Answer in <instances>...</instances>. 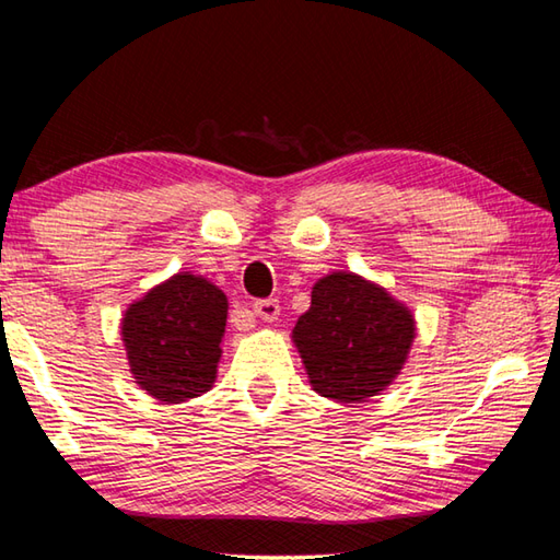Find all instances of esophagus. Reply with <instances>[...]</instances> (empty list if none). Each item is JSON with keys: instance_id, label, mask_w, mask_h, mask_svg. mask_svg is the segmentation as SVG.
Segmentation results:
<instances>
[{"instance_id": "34e87169", "label": "esophagus", "mask_w": 560, "mask_h": 560, "mask_svg": "<svg viewBox=\"0 0 560 560\" xmlns=\"http://www.w3.org/2000/svg\"><path fill=\"white\" fill-rule=\"evenodd\" d=\"M252 313H255L259 320L265 323H273L281 313V305L277 299H261V301H255L252 303Z\"/></svg>"}]
</instances>
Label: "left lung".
<instances>
[{
  "label": "left lung",
  "instance_id": "1",
  "mask_svg": "<svg viewBox=\"0 0 560 560\" xmlns=\"http://www.w3.org/2000/svg\"><path fill=\"white\" fill-rule=\"evenodd\" d=\"M415 339L410 311L376 283L335 271L313 287L293 342L313 390L337 402H364L400 374Z\"/></svg>",
  "mask_w": 560,
  "mask_h": 560
}]
</instances>
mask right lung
Segmentation results:
<instances>
[{"mask_svg":"<svg viewBox=\"0 0 560 560\" xmlns=\"http://www.w3.org/2000/svg\"><path fill=\"white\" fill-rule=\"evenodd\" d=\"M228 320L225 293L182 271L130 305L124 345L136 383L162 402L201 396L215 381Z\"/></svg>","mask_w":560,"mask_h":560,"instance_id":"add662e5","label":"right lung"}]
</instances>
